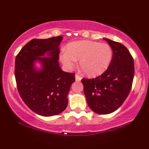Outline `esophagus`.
<instances>
[{"instance_id":"esophagus-1","label":"esophagus","mask_w":149,"mask_h":149,"mask_svg":"<svg viewBox=\"0 0 149 149\" xmlns=\"http://www.w3.org/2000/svg\"><path fill=\"white\" fill-rule=\"evenodd\" d=\"M75 78H76V81H80L82 79V78L80 77V76H78V74H76V76H75Z\"/></svg>"}]
</instances>
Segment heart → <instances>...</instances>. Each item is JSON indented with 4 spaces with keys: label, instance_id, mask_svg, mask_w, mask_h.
<instances>
[{
    "label": "heart",
    "instance_id": "b5f03b06",
    "mask_svg": "<svg viewBox=\"0 0 149 149\" xmlns=\"http://www.w3.org/2000/svg\"><path fill=\"white\" fill-rule=\"evenodd\" d=\"M112 49L106 43L80 40L69 43L67 51L60 55L61 62L71 69L79 60L80 67L86 74L95 76L103 73L110 65Z\"/></svg>",
    "mask_w": 149,
    "mask_h": 149
}]
</instances>
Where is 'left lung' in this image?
<instances>
[{"label":"left lung","mask_w":149,"mask_h":149,"mask_svg":"<svg viewBox=\"0 0 149 149\" xmlns=\"http://www.w3.org/2000/svg\"><path fill=\"white\" fill-rule=\"evenodd\" d=\"M104 39L112 49L110 65L101 76L82 79L89 107L100 114L112 113L122 105L130 92L135 74L133 58L126 46Z\"/></svg>","instance_id":"obj_1"}]
</instances>
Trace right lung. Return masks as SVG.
I'll list each match as a JSON object with an SVG mask.
<instances>
[{"instance_id":"right-lung-1","label":"right lung","mask_w":149,"mask_h":149,"mask_svg":"<svg viewBox=\"0 0 149 149\" xmlns=\"http://www.w3.org/2000/svg\"><path fill=\"white\" fill-rule=\"evenodd\" d=\"M62 39V36L33 39L16 57L18 91L27 106L39 115L51 116L63 112L70 87L75 82V73L63 71L59 64ZM37 62L41 64L40 69L36 67Z\"/></svg>"}]
</instances>
